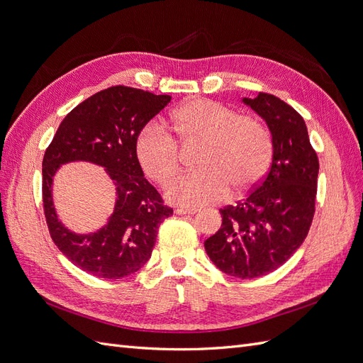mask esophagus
<instances>
[{
	"label": "esophagus",
	"instance_id": "obj_1",
	"mask_svg": "<svg viewBox=\"0 0 363 363\" xmlns=\"http://www.w3.org/2000/svg\"><path fill=\"white\" fill-rule=\"evenodd\" d=\"M196 212H199L196 208H177V211H175V213L179 215H194Z\"/></svg>",
	"mask_w": 363,
	"mask_h": 363
}]
</instances>
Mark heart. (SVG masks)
Instances as JSON below:
<instances>
[{
    "instance_id": "obj_1",
    "label": "heart",
    "mask_w": 363,
    "mask_h": 363,
    "mask_svg": "<svg viewBox=\"0 0 363 363\" xmlns=\"http://www.w3.org/2000/svg\"><path fill=\"white\" fill-rule=\"evenodd\" d=\"M169 123L180 144H201L196 157L200 171L186 174L169 186L167 196L171 203L183 207L215 204L225 199L228 185L235 194H245L265 177L272 139L256 116L238 115L225 104L195 98L175 108ZM174 140L155 124L142 128L136 138L139 167L159 186H167L180 171V148Z\"/></svg>"
}]
</instances>
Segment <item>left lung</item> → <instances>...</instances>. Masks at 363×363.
<instances>
[{"mask_svg": "<svg viewBox=\"0 0 363 363\" xmlns=\"http://www.w3.org/2000/svg\"><path fill=\"white\" fill-rule=\"evenodd\" d=\"M244 103L265 119L272 163L244 200L219 211L221 228L206 239L204 248L228 276L256 279L281 267L309 233L320 162L304 119L294 107L265 92L244 98Z\"/></svg>", "mask_w": 363, "mask_h": 363, "instance_id": "8db88e82", "label": "left lung"}]
</instances>
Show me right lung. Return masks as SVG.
<instances>
[{
    "mask_svg": "<svg viewBox=\"0 0 363 363\" xmlns=\"http://www.w3.org/2000/svg\"><path fill=\"white\" fill-rule=\"evenodd\" d=\"M171 101L128 86L94 94L65 116L42 162L43 213L51 239L75 267L98 279H123L151 257L159 225L172 215L144 177L135 142L140 130ZM91 161L106 168L117 186V203L108 224L95 234L77 235L57 219L50 186L60 164Z\"/></svg>",
    "mask_w": 363,
    "mask_h": 363,
    "instance_id": "add662e5",
    "label": "right lung"
}]
</instances>
